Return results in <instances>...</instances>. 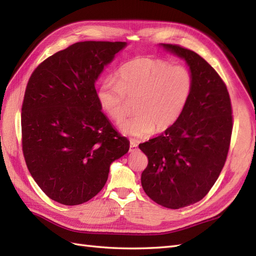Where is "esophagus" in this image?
Segmentation results:
<instances>
[{"label":"esophagus","mask_w":256,"mask_h":256,"mask_svg":"<svg viewBox=\"0 0 256 256\" xmlns=\"http://www.w3.org/2000/svg\"><path fill=\"white\" fill-rule=\"evenodd\" d=\"M135 150H138V144L133 142V140H131V143H130V152L133 153Z\"/></svg>","instance_id":"obj_1"}]
</instances>
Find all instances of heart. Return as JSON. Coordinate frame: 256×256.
I'll list each match as a JSON object with an SVG mask.
<instances>
[{
    "label": "heart",
    "instance_id": "b5f03b06",
    "mask_svg": "<svg viewBox=\"0 0 256 256\" xmlns=\"http://www.w3.org/2000/svg\"><path fill=\"white\" fill-rule=\"evenodd\" d=\"M192 76L182 66L162 59L138 58L118 70V79L102 84L98 98L108 116L120 122L126 114L128 100L134 101V116L118 124L122 133L142 140L175 124L192 92Z\"/></svg>",
    "mask_w": 256,
    "mask_h": 256
}]
</instances>
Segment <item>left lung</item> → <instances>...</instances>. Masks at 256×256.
<instances>
[{
  "instance_id": "1",
  "label": "left lung",
  "mask_w": 256,
  "mask_h": 256,
  "mask_svg": "<svg viewBox=\"0 0 256 256\" xmlns=\"http://www.w3.org/2000/svg\"><path fill=\"white\" fill-rule=\"evenodd\" d=\"M162 46L186 60L192 92L175 124L138 145L148 158L140 182L156 204L179 209L200 201L218 179L230 148L232 106L224 80L202 57L179 45Z\"/></svg>"
}]
</instances>
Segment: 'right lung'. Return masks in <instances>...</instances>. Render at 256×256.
<instances>
[{
  "label": "right lung",
  "mask_w": 256,
  "mask_h": 256,
  "mask_svg": "<svg viewBox=\"0 0 256 256\" xmlns=\"http://www.w3.org/2000/svg\"><path fill=\"white\" fill-rule=\"evenodd\" d=\"M125 42H80L32 72L22 106L27 168L50 199L81 204L104 187L130 142L101 112L96 80Z\"/></svg>",
  "instance_id": "obj_1"
}]
</instances>
